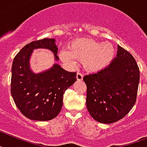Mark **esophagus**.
<instances>
[{"mask_svg":"<svg viewBox=\"0 0 147 147\" xmlns=\"http://www.w3.org/2000/svg\"><path fill=\"white\" fill-rule=\"evenodd\" d=\"M76 79H77V80L82 81V79H83V75H82L81 73L78 72L76 74Z\"/></svg>","mask_w":147,"mask_h":147,"instance_id":"obj_1","label":"esophagus"}]
</instances>
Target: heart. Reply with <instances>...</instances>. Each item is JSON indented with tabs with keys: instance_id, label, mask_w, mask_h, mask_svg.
<instances>
[{
	"instance_id": "obj_1",
	"label": "heart",
	"mask_w": 147,
	"mask_h": 147,
	"mask_svg": "<svg viewBox=\"0 0 147 147\" xmlns=\"http://www.w3.org/2000/svg\"><path fill=\"white\" fill-rule=\"evenodd\" d=\"M115 54L114 46L110 42L80 38L71 41L68 51L62 49L59 55L64 61L72 65L76 64V60L82 61V66L86 71L95 72L110 65Z\"/></svg>"
}]
</instances>
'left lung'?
<instances>
[{
  "instance_id": "8db88e82",
  "label": "left lung",
  "mask_w": 147,
  "mask_h": 147,
  "mask_svg": "<svg viewBox=\"0 0 147 147\" xmlns=\"http://www.w3.org/2000/svg\"><path fill=\"white\" fill-rule=\"evenodd\" d=\"M87 110L97 122H116L128 114L136 102L140 70L127 50L118 46L117 55L105 68L86 75Z\"/></svg>"
}]
</instances>
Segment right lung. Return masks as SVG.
<instances>
[{"instance_id":"obj_1","label":"right lung","mask_w":147,"mask_h":147,"mask_svg":"<svg viewBox=\"0 0 147 147\" xmlns=\"http://www.w3.org/2000/svg\"><path fill=\"white\" fill-rule=\"evenodd\" d=\"M48 49L59 60L55 39L44 38L28 43L13 60L11 76V94L20 112L36 121L55 118L63 105L65 91L76 80V73L65 71L58 64L40 74L31 71L29 59L33 50Z\"/></svg>"}]
</instances>
